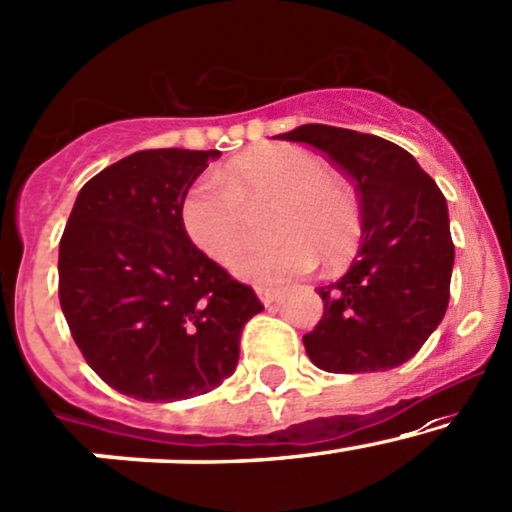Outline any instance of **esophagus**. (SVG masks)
<instances>
[{"label":"esophagus","mask_w":512,"mask_h":512,"mask_svg":"<svg viewBox=\"0 0 512 512\" xmlns=\"http://www.w3.org/2000/svg\"><path fill=\"white\" fill-rule=\"evenodd\" d=\"M255 294L260 296V301L265 303V306H272L274 301H277V289H272V286H255Z\"/></svg>","instance_id":"esophagus-1"}]
</instances>
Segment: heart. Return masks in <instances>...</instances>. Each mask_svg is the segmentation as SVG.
<instances>
[{
  "instance_id": "1",
  "label": "heart",
  "mask_w": 512,
  "mask_h": 512,
  "mask_svg": "<svg viewBox=\"0 0 512 512\" xmlns=\"http://www.w3.org/2000/svg\"><path fill=\"white\" fill-rule=\"evenodd\" d=\"M277 201L269 216L274 243L252 247L235 274L255 284H282L316 267L335 265L359 240V204L345 182L296 145H269L235 157L221 179L201 177L184 192L182 226L218 265H230L247 240V211Z\"/></svg>"
}]
</instances>
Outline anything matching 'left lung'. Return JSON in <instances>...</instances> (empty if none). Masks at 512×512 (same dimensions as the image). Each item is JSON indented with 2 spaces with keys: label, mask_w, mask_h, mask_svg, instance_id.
Listing matches in <instances>:
<instances>
[{
  "label": "left lung",
  "mask_w": 512,
  "mask_h": 512,
  "mask_svg": "<svg viewBox=\"0 0 512 512\" xmlns=\"http://www.w3.org/2000/svg\"><path fill=\"white\" fill-rule=\"evenodd\" d=\"M311 145L355 182L362 247L350 269L318 286L323 318L303 335L323 372H386L408 362L442 323L454 243L447 201L415 157L372 133L306 123L274 136Z\"/></svg>",
  "instance_id": "left-lung-1"
}]
</instances>
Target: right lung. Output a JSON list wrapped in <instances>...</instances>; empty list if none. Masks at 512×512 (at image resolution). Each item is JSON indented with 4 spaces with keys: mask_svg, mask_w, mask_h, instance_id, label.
<instances>
[{
    "mask_svg": "<svg viewBox=\"0 0 512 512\" xmlns=\"http://www.w3.org/2000/svg\"><path fill=\"white\" fill-rule=\"evenodd\" d=\"M218 150H140L77 194L58 294L77 347L111 389L170 403L216 389L238 367L262 303L196 247L182 199Z\"/></svg>",
    "mask_w": 512,
    "mask_h": 512,
    "instance_id": "1",
    "label": "right lung"
}]
</instances>
